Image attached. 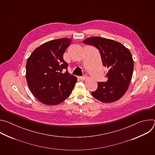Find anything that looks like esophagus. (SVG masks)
I'll return each instance as SVG.
<instances>
[{"label": "esophagus", "instance_id": "esophagus-1", "mask_svg": "<svg viewBox=\"0 0 155 155\" xmlns=\"http://www.w3.org/2000/svg\"><path fill=\"white\" fill-rule=\"evenodd\" d=\"M86 78H87L86 75H83V76H81V77H79V78L81 80H84L85 79H86Z\"/></svg>", "mask_w": 155, "mask_h": 155}]
</instances>
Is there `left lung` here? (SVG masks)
Instances as JSON below:
<instances>
[{"instance_id": "left-lung-1", "label": "left lung", "mask_w": 155, "mask_h": 155, "mask_svg": "<svg viewBox=\"0 0 155 155\" xmlns=\"http://www.w3.org/2000/svg\"><path fill=\"white\" fill-rule=\"evenodd\" d=\"M83 43L99 51L102 64L108 69L107 81L98 82L97 90L91 94L104 103L118 101L127 90L133 73L134 61L130 52L121 43L101 37H89Z\"/></svg>"}]
</instances>
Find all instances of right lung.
Listing matches in <instances>:
<instances>
[{
	"label": "right lung",
	"mask_w": 155,
	"mask_h": 155,
	"mask_svg": "<svg viewBox=\"0 0 155 155\" xmlns=\"http://www.w3.org/2000/svg\"><path fill=\"white\" fill-rule=\"evenodd\" d=\"M71 42L68 38L47 41L35 49L28 59L26 77L28 86L44 104H61L69 96L77 83V77L69 74L68 64L63 59Z\"/></svg>",
	"instance_id": "right-lung-1"
}]
</instances>
